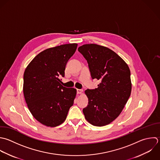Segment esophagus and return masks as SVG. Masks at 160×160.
Here are the masks:
<instances>
[{
	"instance_id": "obj_1",
	"label": "esophagus",
	"mask_w": 160,
	"mask_h": 160,
	"mask_svg": "<svg viewBox=\"0 0 160 160\" xmlns=\"http://www.w3.org/2000/svg\"><path fill=\"white\" fill-rule=\"evenodd\" d=\"M83 92V89H77V93L78 94H82Z\"/></svg>"
}]
</instances>
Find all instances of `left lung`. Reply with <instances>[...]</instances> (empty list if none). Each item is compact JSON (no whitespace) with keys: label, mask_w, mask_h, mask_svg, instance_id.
I'll list each match as a JSON object with an SVG mask.
<instances>
[{"label":"left lung","mask_w":160,"mask_h":160,"mask_svg":"<svg viewBox=\"0 0 160 160\" xmlns=\"http://www.w3.org/2000/svg\"><path fill=\"white\" fill-rule=\"evenodd\" d=\"M78 50L87 60L92 79L100 82L97 88L85 91L88 98V105L83 109L85 118L94 126L108 125L120 115L131 95L130 68L106 47L85 44Z\"/></svg>","instance_id":"left-lung-1"}]
</instances>
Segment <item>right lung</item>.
<instances>
[{
	"label": "right lung",
	"instance_id": "obj_1",
	"mask_svg": "<svg viewBox=\"0 0 160 160\" xmlns=\"http://www.w3.org/2000/svg\"><path fill=\"white\" fill-rule=\"evenodd\" d=\"M78 44L47 48L30 62L23 73V92L27 107L40 123L50 127L61 125L73 105L77 90L62 85L66 64Z\"/></svg>",
	"mask_w": 160,
	"mask_h": 160
}]
</instances>
